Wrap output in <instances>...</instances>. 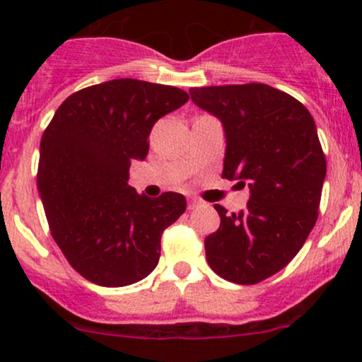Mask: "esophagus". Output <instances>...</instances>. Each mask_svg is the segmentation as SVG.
<instances>
[{
  "instance_id": "34e87169",
  "label": "esophagus",
  "mask_w": 362,
  "mask_h": 362,
  "mask_svg": "<svg viewBox=\"0 0 362 362\" xmlns=\"http://www.w3.org/2000/svg\"><path fill=\"white\" fill-rule=\"evenodd\" d=\"M199 206H201V201H199V199H195V197L189 199V209H195V207H199Z\"/></svg>"
}]
</instances>
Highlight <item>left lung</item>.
I'll return each mask as SVG.
<instances>
[{
	"mask_svg": "<svg viewBox=\"0 0 362 362\" xmlns=\"http://www.w3.org/2000/svg\"><path fill=\"white\" fill-rule=\"evenodd\" d=\"M192 102L223 122V178L250 187L238 214L216 204L221 224L204 240L209 267L235 284L284 269L318 218L327 161L311 114L264 83L190 88Z\"/></svg>",
	"mask_w": 362,
	"mask_h": 362,
	"instance_id": "1",
	"label": "left lung"
}]
</instances>
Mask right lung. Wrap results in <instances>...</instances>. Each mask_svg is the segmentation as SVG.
Instances as JSON below:
<instances>
[{"label":"right lung","instance_id":"right-lung-1","mask_svg":"<svg viewBox=\"0 0 362 362\" xmlns=\"http://www.w3.org/2000/svg\"><path fill=\"white\" fill-rule=\"evenodd\" d=\"M187 91L120 78L74 91L40 141L37 187L54 242L80 276L105 288L134 284L158 265L161 233L184 214L182 194L149 199L127 184L160 117Z\"/></svg>","mask_w":362,"mask_h":362}]
</instances>
